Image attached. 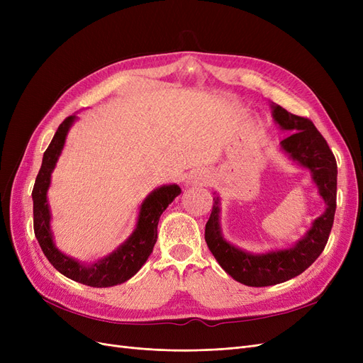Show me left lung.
I'll return each mask as SVG.
<instances>
[{
  "mask_svg": "<svg viewBox=\"0 0 363 363\" xmlns=\"http://www.w3.org/2000/svg\"><path fill=\"white\" fill-rule=\"evenodd\" d=\"M276 123L292 131V135L280 142L284 152L311 169L312 179L327 204L325 212L316 218L312 228L294 248L271 251L267 255H250L247 251L230 245L221 235L219 227V201L213 199V207L206 224L204 239L221 268L236 281L245 286H271L300 276L320 257L330 236L336 211L337 164L327 140L316 130L309 118L289 113L281 106H272Z\"/></svg>",
  "mask_w": 363,
  "mask_h": 363,
  "instance_id": "8db88e82",
  "label": "left lung"
}]
</instances>
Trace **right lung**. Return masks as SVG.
I'll list each match as a JSON object with an SVG mask.
<instances>
[{"label": "right lung", "instance_id": "add662e5", "mask_svg": "<svg viewBox=\"0 0 363 363\" xmlns=\"http://www.w3.org/2000/svg\"><path fill=\"white\" fill-rule=\"evenodd\" d=\"M75 115L65 118L54 135L51 144L43 152L42 167L38 172V177L33 188V227L38 242L47 256L51 265L63 276L79 281L92 288H108L115 284L124 283L142 268L155 248L157 240V224L159 218L163 213L175 196L180 195L182 189L177 184L162 186V188L151 192L145 201L140 206L138 224L135 232L125 242L116 248L112 255L98 260L89 267H84L77 260L62 255L54 247L51 230H50V208L47 203V191L50 188L51 172L56 167V162L60 156V151L65 145V139L69 127L72 125Z\"/></svg>", "mask_w": 363, "mask_h": 363}]
</instances>
